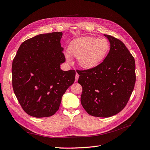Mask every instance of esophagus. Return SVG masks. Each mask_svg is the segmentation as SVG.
I'll return each instance as SVG.
<instances>
[{
	"label": "esophagus",
	"instance_id": "obj_1",
	"mask_svg": "<svg viewBox=\"0 0 150 150\" xmlns=\"http://www.w3.org/2000/svg\"><path fill=\"white\" fill-rule=\"evenodd\" d=\"M79 74L76 72V77H75V81H77L78 80V79H79Z\"/></svg>",
	"mask_w": 150,
	"mask_h": 150
}]
</instances>
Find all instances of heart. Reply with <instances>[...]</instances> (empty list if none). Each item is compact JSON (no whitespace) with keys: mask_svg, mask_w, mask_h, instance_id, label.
Instances as JSON below:
<instances>
[{"mask_svg":"<svg viewBox=\"0 0 150 150\" xmlns=\"http://www.w3.org/2000/svg\"><path fill=\"white\" fill-rule=\"evenodd\" d=\"M110 43L104 38L81 37L72 40L68 46V52L64 54L68 63L72 56L78 57V64L84 69H94L105 59L110 50Z\"/></svg>","mask_w":150,"mask_h":150,"instance_id":"1","label":"heart"}]
</instances>
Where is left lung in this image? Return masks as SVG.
Here are the masks:
<instances>
[{"label": "left lung", "instance_id": "8db88e82", "mask_svg": "<svg viewBox=\"0 0 150 150\" xmlns=\"http://www.w3.org/2000/svg\"><path fill=\"white\" fill-rule=\"evenodd\" d=\"M110 50L103 62L94 69L77 71L83 87L81 103L89 115L108 117L126 106L136 81L135 61L124 43L104 34Z\"/></svg>", "mask_w": 150, "mask_h": 150}]
</instances>
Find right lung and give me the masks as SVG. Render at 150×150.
I'll use <instances>...</instances> for the list:
<instances>
[{"mask_svg": "<svg viewBox=\"0 0 150 150\" xmlns=\"http://www.w3.org/2000/svg\"><path fill=\"white\" fill-rule=\"evenodd\" d=\"M62 32L41 34L22 43L12 62V86L21 106L35 117L52 116L63 94L74 83L76 71H62Z\"/></svg>", "mask_w": 150, "mask_h": 150, "instance_id": "add662e5", "label": "right lung"}]
</instances>
